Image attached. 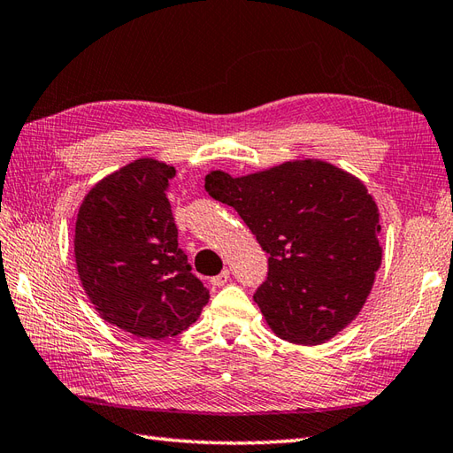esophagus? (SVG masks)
<instances>
[{"instance_id":"esophagus-1","label":"esophagus","mask_w":453,"mask_h":453,"mask_svg":"<svg viewBox=\"0 0 453 453\" xmlns=\"http://www.w3.org/2000/svg\"><path fill=\"white\" fill-rule=\"evenodd\" d=\"M228 279H230V271L223 269L219 275L211 277V285H213V287H225L228 283Z\"/></svg>"}]
</instances>
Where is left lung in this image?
I'll return each instance as SVG.
<instances>
[{
  "label": "left lung",
  "mask_w": 453,
  "mask_h": 453,
  "mask_svg": "<svg viewBox=\"0 0 453 453\" xmlns=\"http://www.w3.org/2000/svg\"><path fill=\"white\" fill-rule=\"evenodd\" d=\"M205 189L269 256L254 298L280 339L316 345L350 324L381 264L378 207L360 180L300 160L242 178L215 170Z\"/></svg>",
  "instance_id": "obj_1"
}]
</instances>
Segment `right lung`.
Instances as JSON below:
<instances>
[{"instance_id": "obj_1", "label": "right lung", "mask_w": 453, "mask_h": 453, "mask_svg": "<svg viewBox=\"0 0 453 453\" xmlns=\"http://www.w3.org/2000/svg\"><path fill=\"white\" fill-rule=\"evenodd\" d=\"M174 166L139 158L87 194L75 225V261L87 296L108 324L143 339L182 334L209 290L178 248L166 197Z\"/></svg>"}]
</instances>
